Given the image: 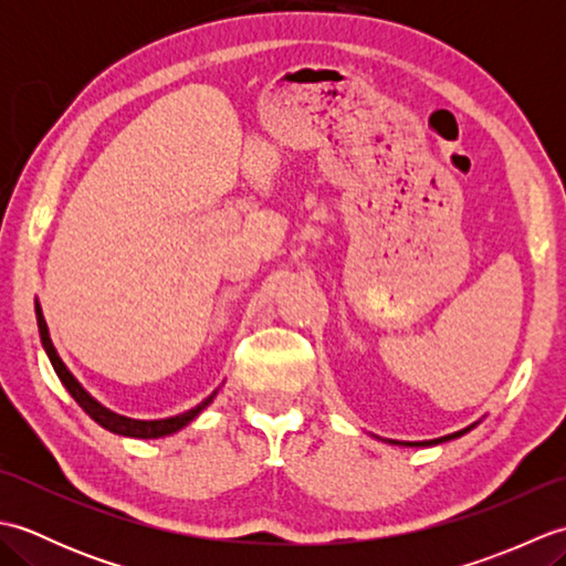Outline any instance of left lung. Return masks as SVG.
I'll use <instances>...</instances> for the list:
<instances>
[{"label": "left lung", "instance_id": "obj_1", "mask_svg": "<svg viewBox=\"0 0 566 566\" xmlns=\"http://www.w3.org/2000/svg\"><path fill=\"white\" fill-rule=\"evenodd\" d=\"M469 428H464V430H460V432H452V436H444V438H438V440H426V442H408V444H438V442H444V440H450V438H460V436H464Z\"/></svg>", "mask_w": 566, "mask_h": 566}]
</instances>
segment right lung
<instances>
[{"instance_id":"obj_1","label":"right lung","mask_w":566,"mask_h":566,"mask_svg":"<svg viewBox=\"0 0 566 566\" xmlns=\"http://www.w3.org/2000/svg\"><path fill=\"white\" fill-rule=\"evenodd\" d=\"M35 321H39L41 343L45 347V355H48V359H51V365L55 369L57 379L65 384V389L70 391L72 399H75L82 406L84 413L97 420L102 428L112 430V432H118V436H128V438H163V436H172L175 430L185 428L189 420H195L203 411V408H207L213 401L216 391L209 396V399H203L197 408H191V411L172 416V418H163V420H134V418L118 416V413L109 411V408H104L99 401H94L92 396L80 387V381L70 375V369L63 365V359L57 357L55 347L51 343V335H48V326H45V318L41 314V306L39 304H35Z\"/></svg>"}]
</instances>
